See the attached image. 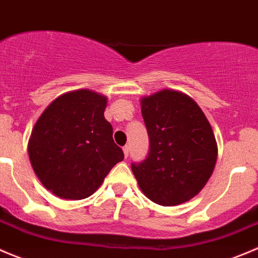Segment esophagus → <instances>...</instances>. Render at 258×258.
I'll use <instances>...</instances> for the list:
<instances>
[{
	"instance_id": "esophagus-1",
	"label": "esophagus",
	"mask_w": 258,
	"mask_h": 258,
	"mask_svg": "<svg viewBox=\"0 0 258 258\" xmlns=\"http://www.w3.org/2000/svg\"><path fill=\"white\" fill-rule=\"evenodd\" d=\"M123 152H124V155H125V157H128V155H129V145H125V147H123Z\"/></svg>"
}]
</instances>
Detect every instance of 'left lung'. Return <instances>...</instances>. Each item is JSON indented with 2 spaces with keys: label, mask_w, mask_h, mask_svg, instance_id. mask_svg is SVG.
Returning a JSON list of instances; mask_svg holds the SVG:
<instances>
[{
  "label": "left lung",
  "mask_w": 258,
  "mask_h": 258,
  "mask_svg": "<svg viewBox=\"0 0 258 258\" xmlns=\"http://www.w3.org/2000/svg\"><path fill=\"white\" fill-rule=\"evenodd\" d=\"M149 152L132 170L140 189L157 205L177 206L200 193L217 160V143L195 100L174 90L142 99Z\"/></svg>",
  "instance_id": "8db88e82"
}]
</instances>
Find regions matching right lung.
I'll return each mask as SVG.
<instances>
[{
  "mask_svg": "<svg viewBox=\"0 0 258 258\" xmlns=\"http://www.w3.org/2000/svg\"><path fill=\"white\" fill-rule=\"evenodd\" d=\"M105 96L75 90L56 98L32 129L29 155L41 183L65 200L93 195L116 163L124 159L104 118Z\"/></svg>",
  "mask_w": 258,
  "mask_h": 258,
  "instance_id": "obj_1",
  "label": "right lung"
}]
</instances>
